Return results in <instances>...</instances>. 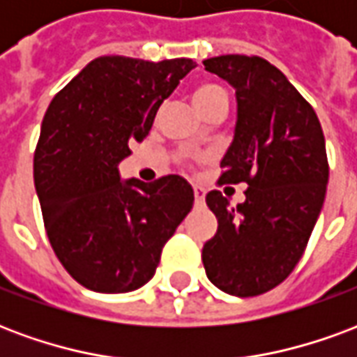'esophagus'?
<instances>
[{
    "mask_svg": "<svg viewBox=\"0 0 357 357\" xmlns=\"http://www.w3.org/2000/svg\"><path fill=\"white\" fill-rule=\"evenodd\" d=\"M193 193H195V202H197L199 206H202V204H204V189L199 185H195Z\"/></svg>",
    "mask_w": 357,
    "mask_h": 357,
    "instance_id": "esophagus-1",
    "label": "esophagus"
}]
</instances>
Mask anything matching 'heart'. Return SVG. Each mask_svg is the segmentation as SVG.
I'll return each instance as SVG.
<instances>
[{"instance_id": "b5f03b06", "label": "heart", "mask_w": 357, "mask_h": 357, "mask_svg": "<svg viewBox=\"0 0 357 357\" xmlns=\"http://www.w3.org/2000/svg\"><path fill=\"white\" fill-rule=\"evenodd\" d=\"M220 97H227L224 89L220 88V86H214V84H204V86H199V88L195 89L193 102L197 109H201V107L216 101Z\"/></svg>"}]
</instances>
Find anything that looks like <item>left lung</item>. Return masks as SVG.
<instances>
[{
  "instance_id": "8db88e82",
  "label": "left lung",
  "mask_w": 357,
  "mask_h": 357,
  "mask_svg": "<svg viewBox=\"0 0 357 357\" xmlns=\"http://www.w3.org/2000/svg\"><path fill=\"white\" fill-rule=\"evenodd\" d=\"M204 68L237 99L220 181L248 189L237 208L216 189L206 195L218 231L202 247V264L220 291L247 298L271 291L302 258L329 181L325 137L310 102L266 59L220 55Z\"/></svg>"
}]
</instances>
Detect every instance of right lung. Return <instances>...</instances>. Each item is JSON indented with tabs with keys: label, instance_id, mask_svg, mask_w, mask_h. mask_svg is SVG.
<instances>
[{
	"label": "right lung",
	"instance_id": "add662e5",
	"mask_svg": "<svg viewBox=\"0 0 357 357\" xmlns=\"http://www.w3.org/2000/svg\"><path fill=\"white\" fill-rule=\"evenodd\" d=\"M195 66L191 59H93L43 116L34 183L45 231L66 271L89 291L143 287L193 208L183 178L120 179L118 164L132 141L147 137L156 110Z\"/></svg>",
	"mask_w": 357,
	"mask_h": 357
}]
</instances>
